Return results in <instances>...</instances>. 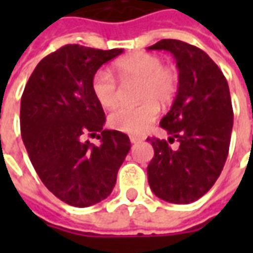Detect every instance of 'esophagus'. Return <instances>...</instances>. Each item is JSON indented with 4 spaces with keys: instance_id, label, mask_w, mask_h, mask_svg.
<instances>
[{
    "instance_id": "1",
    "label": "esophagus",
    "mask_w": 253,
    "mask_h": 253,
    "mask_svg": "<svg viewBox=\"0 0 253 253\" xmlns=\"http://www.w3.org/2000/svg\"><path fill=\"white\" fill-rule=\"evenodd\" d=\"M142 141V138L141 137H135V135H131L130 137V142L131 143H138V142H141Z\"/></svg>"
}]
</instances>
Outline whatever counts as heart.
Instances as JSON below:
<instances>
[{
    "instance_id": "1",
    "label": "heart",
    "mask_w": 253,
    "mask_h": 253,
    "mask_svg": "<svg viewBox=\"0 0 253 253\" xmlns=\"http://www.w3.org/2000/svg\"><path fill=\"white\" fill-rule=\"evenodd\" d=\"M115 70L122 83L137 81L138 104L121 105L111 112L108 123L112 128L130 134L142 132L157 118L160 107L169 105L177 94L180 74L175 66L164 65V59L152 52H132L118 59ZM94 99L101 107L112 108L121 97V86L111 73L100 69L90 80Z\"/></svg>"
}]
</instances>
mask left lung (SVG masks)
Masks as SVG:
<instances>
[{"instance_id":"8db88e82","label":"left lung","mask_w":253,"mask_h":253,"mask_svg":"<svg viewBox=\"0 0 253 253\" xmlns=\"http://www.w3.org/2000/svg\"><path fill=\"white\" fill-rule=\"evenodd\" d=\"M149 50L173 54L180 85L169 112L160 126L165 139L148 138L154 149L148 165L149 186L169 203L187 205L210 190L222 172L230 145L233 108L228 81L206 52L186 42L163 39Z\"/></svg>"}]
</instances>
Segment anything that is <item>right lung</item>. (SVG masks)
Wrapping results in <instances>:
<instances>
[{
	"instance_id": "right-lung-1",
	"label": "right lung",
	"mask_w": 253,
	"mask_h": 253,
	"mask_svg": "<svg viewBox=\"0 0 253 253\" xmlns=\"http://www.w3.org/2000/svg\"><path fill=\"white\" fill-rule=\"evenodd\" d=\"M122 48L66 44L38 63L21 96L20 128L30 160L58 199L88 207L110 195L130 150L125 132L103 130L105 115L90 80ZM99 133L100 145L84 141Z\"/></svg>"
}]
</instances>
